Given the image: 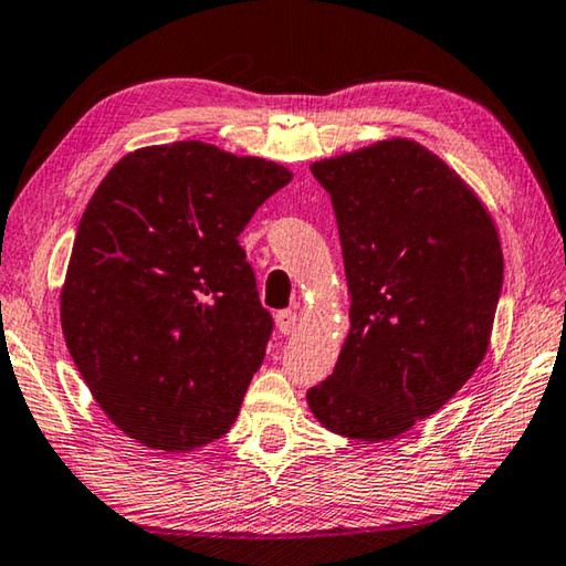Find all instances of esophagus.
<instances>
[{
	"label": "esophagus",
	"mask_w": 566,
	"mask_h": 566,
	"mask_svg": "<svg viewBox=\"0 0 566 566\" xmlns=\"http://www.w3.org/2000/svg\"><path fill=\"white\" fill-rule=\"evenodd\" d=\"M274 322H276V329H280L282 334H292L296 329V322H300V317H296V312L284 310L276 314Z\"/></svg>",
	"instance_id": "esophagus-1"
}]
</instances>
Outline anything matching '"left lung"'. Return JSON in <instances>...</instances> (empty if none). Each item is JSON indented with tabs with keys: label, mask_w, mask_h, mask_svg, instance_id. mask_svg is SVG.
Wrapping results in <instances>:
<instances>
[{
	"label": "left lung",
	"mask_w": 566,
	"mask_h": 566,
	"mask_svg": "<svg viewBox=\"0 0 566 566\" xmlns=\"http://www.w3.org/2000/svg\"><path fill=\"white\" fill-rule=\"evenodd\" d=\"M310 169L337 217L352 327L306 405L334 434L387 442L482 364L504 276L500 234L482 199L419 142H375Z\"/></svg>",
	"instance_id": "obj_1"
}]
</instances>
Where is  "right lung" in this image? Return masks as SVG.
I'll use <instances>...</instances> for the list:
<instances>
[{"instance_id": "right-lung-1", "label": "right lung", "mask_w": 566, "mask_h": 566, "mask_svg": "<svg viewBox=\"0 0 566 566\" xmlns=\"http://www.w3.org/2000/svg\"><path fill=\"white\" fill-rule=\"evenodd\" d=\"M292 171L189 139L129 151L94 191L60 296L104 415L161 452L229 432L272 334L239 234Z\"/></svg>"}]
</instances>
